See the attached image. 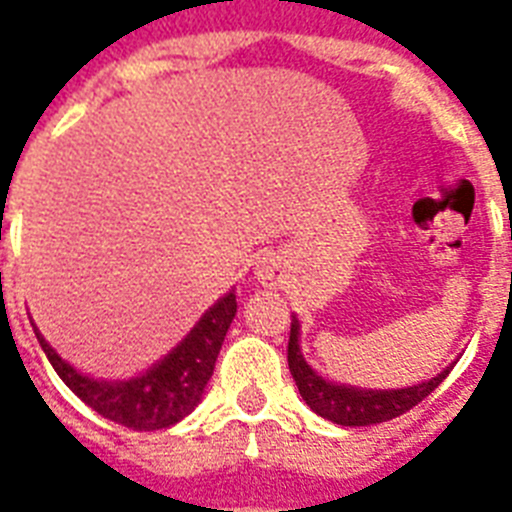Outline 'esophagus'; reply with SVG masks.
<instances>
[{"instance_id": "34e87169", "label": "esophagus", "mask_w": 512, "mask_h": 512, "mask_svg": "<svg viewBox=\"0 0 512 512\" xmlns=\"http://www.w3.org/2000/svg\"><path fill=\"white\" fill-rule=\"evenodd\" d=\"M255 276L263 284H273V281L279 279V263H276V257H260L255 265Z\"/></svg>"}]
</instances>
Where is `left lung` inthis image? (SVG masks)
Masks as SVG:
<instances>
[{"label":"left lung","instance_id":"left-lung-1","mask_svg":"<svg viewBox=\"0 0 512 512\" xmlns=\"http://www.w3.org/2000/svg\"><path fill=\"white\" fill-rule=\"evenodd\" d=\"M287 361L289 372L295 377V385L305 404L311 406L319 417L335 422V425H345V428L377 425V422H388L398 414L409 412L412 406L420 404L422 398L430 396L446 380V374L452 372V366H446L430 380L390 390L356 388V385L332 382L327 377H321L305 361L303 350H300V321H297V316H292V329H289Z\"/></svg>","mask_w":512,"mask_h":512}]
</instances>
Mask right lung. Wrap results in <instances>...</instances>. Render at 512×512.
Returning <instances> with one entry per match:
<instances>
[{
	"mask_svg": "<svg viewBox=\"0 0 512 512\" xmlns=\"http://www.w3.org/2000/svg\"><path fill=\"white\" fill-rule=\"evenodd\" d=\"M233 316L236 292L231 289L209 311H204L191 332L167 356L127 380H98L79 372L74 364L58 356V350L44 340L36 324L34 332L52 369L84 404L124 428L162 430L188 417L199 406Z\"/></svg>",
	"mask_w": 512,
	"mask_h": 512,
	"instance_id": "right-lung-1",
	"label": "right lung"
}]
</instances>
